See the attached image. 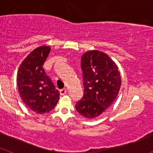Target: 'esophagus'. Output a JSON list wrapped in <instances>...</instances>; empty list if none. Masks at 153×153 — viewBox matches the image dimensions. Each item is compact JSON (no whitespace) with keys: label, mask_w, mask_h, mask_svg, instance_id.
Instances as JSON below:
<instances>
[{"label":"esophagus","mask_w":153,"mask_h":153,"mask_svg":"<svg viewBox=\"0 0 153 153\" xmlns=\"http://www.w3.org/2000/svg\"><path fill=\"white\" fill-rule=\"evenodd\" d=\"M67 90L66 88L64 89H62V90H60V95H65L66 93H67Z\"/></svg>","instance_id":"obj_1"}]
</instances>
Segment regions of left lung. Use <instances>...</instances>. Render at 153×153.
<instances>
[{
	"mask_svg": "<svg viewBox=\"0 0 153 153\" xmlns=\"http://www.w3.org/2000/svg\"><path fill=\"white\" fill-rule=\"evenodd\" d=\"M81 68L84 93L76 104V109L86 118H96L111 106L118 96L121 76L116 63L99 51L84 53Z\"/></svg>",
	"mask_w": 153,
	"mask_h": 153,
	"instance_id": "obj_1",
	"label": "left lung"
}]
</instances>
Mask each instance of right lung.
Wrapping results in <instances>:
<instances>
[{
	"instance_id": "right-lung-1",
	"label": "right lung",
	"mask_w": 153,
	"mask_h": 153,
	"mask_svg": "<svg viewBox=\"0 0 153 153\" xmlns=\"http://www.w3.org/2000/svg\"><path fill=\"white\" fill-rule=\"evenodd\" d=\"M50 51L48 46L33 50L20 65L17 75L20 97L25 105L37 114L49 113L60 99V93L43 68Z\"/></svg>"
}]
</instances>
